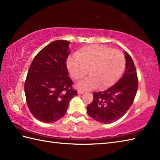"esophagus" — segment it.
Masks as SVG:
<instances>
[{
    "label": "esophagus",
    "instance_id": "1",
    "mask_svg": "<svg viewBox=\"0 0 160 160\" xmlns=\"http://www.w3.org/2000/svg\"><path fill=\"white\" fill-rule=\"evenodd\" d=\"M84 92V91L83 90H80V89L78 90V94H82Z\"/></svg>",
    "mask_w": 160,
    "mask_h": 160
}]
</instances>
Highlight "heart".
Masks as SVG:
<instances>
[{"label": "heart", "instance_id": "heart-1", "mask_svg": "<svg viewBox=\"0 0 160 160\" xmlns=\"http://www.w3.org/2000/svg\"><path fill=\"white\" fill-rule=\"evenodd\" d=\"M126 65L124 54L111 47L92 45L80 48L76 56L69 57L67 66L73 79L82 89H93L100 85L102 89H107L117 82L123 73Z\"/></svg>", "mask_w": 160, "mask_h": 160}]
</instances>
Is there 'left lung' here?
I'll return each instance as SVG.
<instances>
[{
	"instance_id": "left-lung-1",
	"label": "left lung",
	"mask_w": 160,
	"mask_h": 160,
	"mask_svg": "<svg viewBox=\"0 0 160 160\" xmlns=\"http://www.w3.org/2000/svg\"><path fill=\"white\" fill-rule=\"evenodd\" d=\"M124 76L114 85L104 91L93 93V100L87 107L90 117L98 122L110 124L121 118L133 102L138 88L136 69L130 55L124 52Z\"/></svg>"
}]
</instances>
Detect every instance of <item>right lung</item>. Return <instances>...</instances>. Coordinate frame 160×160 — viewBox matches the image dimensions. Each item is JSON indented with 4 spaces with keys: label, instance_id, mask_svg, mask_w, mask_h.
<instances>
[{
    "label": "right lung",
    "instance_id": "1",
    "mask_svg": "<svg viewBox=\"0 0 160 160\" xmlns=\"http://www.w3.org/2000/svg\"><path fill=\"white\" fill-rule=\"evenodd\" d=\"M69 43L59 40L44 47L33 60L27 76V104L33 116L45 123L62 118L70 100L77 96L67 68Z\"/></svg>",
    "mask_w": 160,
    "mask_h": 160
}]
</instances>
